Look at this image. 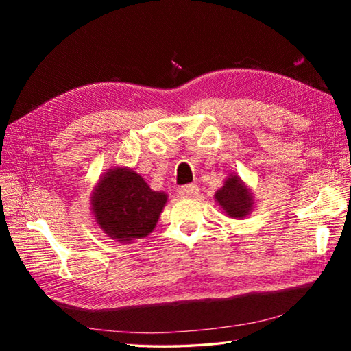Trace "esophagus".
I'll use <instances>...</instances> for the list:
<instances>
[{"mask_svg": "<svg viewBox=\"0 0 351 351\" xmlns=\"http://www.w3.org/2000/svg\"><path fill=\"white\" fill-rule=\"evenodd\" d=\"M199 193V187L196 184H189L184 185V187L180 189V195L181 197H196Z\"/></svg>", "mask_w": 351, "mask_h": 351, "instance_id": "obj_1", "label": "esophagus"}]
</instances>
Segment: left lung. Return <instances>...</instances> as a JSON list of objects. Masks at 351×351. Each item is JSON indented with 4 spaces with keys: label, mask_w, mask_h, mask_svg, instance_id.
<instances>
[{
    "label": "left lung",
    "mask_w": 351,
    "mask_h": 351,
    "mask_svg": "<svg viewBox=\"0 0 351 351\" xmlns=\"http://www.w3.org/2000/svg\"><path fill=\"white\" fill-rule=\"evenodd\" d=\"M214 197L223 211L232 219H244L253 208L252 193L237 175H230Z\"/></svg>",
    "instance_id": "1"
}]
</instances>
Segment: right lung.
I'll return each mask as SVG.
<instances>
[{
    "mask_svg": "<svg viewBox=\"0 0 351 351\" xmlns=\"http://www.w3.org/2000/svg\"><path fill=\"white\" fill-rule=\"evenodd\" d=\"M167 202L128 167H114L101 176L92 195V213L99 228L119 243L145 238L158 223Z\"/></svg>",
    "mask_w": 351,
    "mask_h": 351,
    "instance_id": "add662e5",
    "label": "right lung"
}]
</instances>
